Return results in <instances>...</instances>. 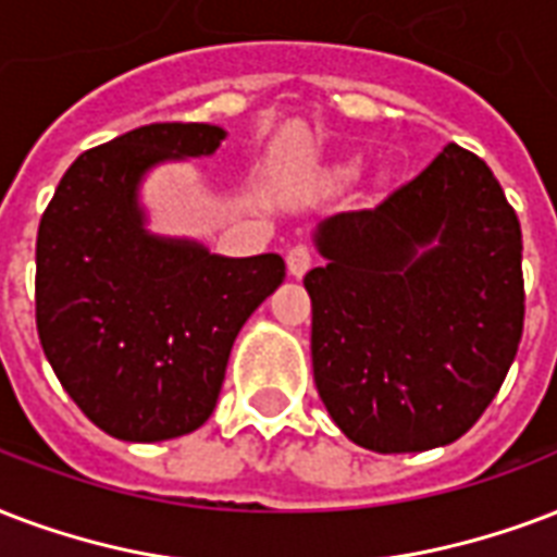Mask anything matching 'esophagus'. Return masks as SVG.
I'll return each instance as SVG.
<instances>
[{"instance_id": "obj_1", "label": "esophagus", "mask_w": 557, "mask_h": 557, "mask_svg": "<svg viewBox=\"0 0 557 557\" xmlns=\"http://www.w3.org/2000/svg\"><path fill=\"white\" fill-rule=\"evenodd\" d=\"M286 265H288V274L300 280L309 269H312V250H309L307 245H295V248L288 250Z\"/></svg>"}]
</instances>
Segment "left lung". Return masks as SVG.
<instances>
[{"instance_id": "1", "label": "left lung", "mask_w": 557, "mask_h": 557, "mask_svg": "<svg viewBox=\"0 0 557 557\" xmlns=\"http://www.w3.org/2000/svg\"><path fill=\"white\" fill-rule=\"evenodd\" d=\"M312 371L347 438L423 453L494 400L523 335V236L485 160L449 143L380 207L315 227Z\"/></svg>"}]
</instances>
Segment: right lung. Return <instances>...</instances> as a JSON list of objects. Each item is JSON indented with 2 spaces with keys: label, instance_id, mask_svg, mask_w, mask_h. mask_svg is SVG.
Returning <instances> with one entry per match:
<instances>
[{
  "label": "right lung",
  "instance_id": "1",
  "mask_svg": "<svg viewBox=\"0 0 557 557\" xmlns=\"http://www.w3.org/2000/svg\"><path fill=\"white\" fill-rule=\"evenodd\" d=\"M227 131L157 122L66 169L37 231V333L63 392L119 441L207 423L236 335L286 277L280 253L222 257L157 236L139 189L151 169L210 157Z\"/></svg>",
  "mask_w": 557,
  "mask_h": 557
}]
</instances>
